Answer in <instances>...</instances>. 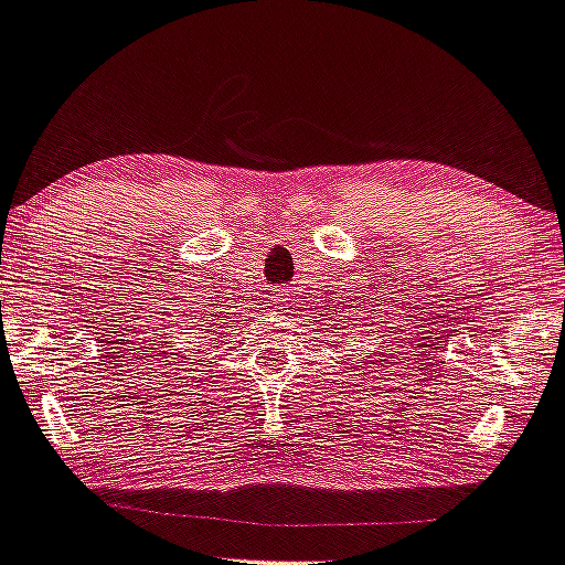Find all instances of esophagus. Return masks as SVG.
I'll list each match as a JSON object with an SVG mask.
<instances>
[{"mask_svg": "<svg viewBox=\"0 0 565 565\" xmlns=\"http://www.w3.org/2000/svg\"><path fill=\"white\" fill-rule=\"evenodd\" d=\"M288 300H290V292H288V290H275L273 308H275V310H282L285 306H288Z\"/></svg>", "mask_w": 565, "mask_h": 565, "instance_id": "esophagus-1", "label": "esophagus"}]
</instances>
